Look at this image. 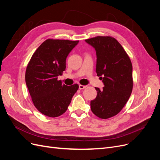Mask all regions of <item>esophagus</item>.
Instances as JSON below:
<instances>
[{
  "instance_id": "obj_1",
  "label": "esophagus",
  "mask_w": 160,
  "mask_h": 160,
  "mask_svg": "<svg viewBox=\"0 0 160 160\" xmlns=\"http://www.w3.org/2000/svg\"><path fill=\"white\" fill-rule=\"evenodd\" d=\"M86 85H79V89H85V88H86Z\"/></svg>"
}]
</instances>
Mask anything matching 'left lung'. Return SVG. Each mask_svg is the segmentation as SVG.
<instances>
[{"label":"left lung","mask_w":160,"mask_h":160,"mask_svg":"<svg viewBox=\"0 0 160 160\" xmlns=\"http://www.w3.org/2000/svg\"><path fill=\"white\" fill-rule=\"evenodd\" d=\"M85 42L96 51V72L102 80V89L95 88L97 97L91 101L96 116L108 119L119 113L132 92V64L120 43L111 37L98 36Z\"/></svg>","instance_id":"left-lung-1"}]
</instances>
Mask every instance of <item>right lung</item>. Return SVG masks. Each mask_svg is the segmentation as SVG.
<instances>
[{"mask_svg": "<svg viewBox=\"0 0 160 160\" xmlns=\"http://www.w3.org/2000/svg\"><path fill=\"white\" fill-rule=\"evenodd\" d=\"M79 41L47 39L38 47L28 63L25 72L27 88L35 108L50 118L63 114L79 89L59 81L66 68V59Z\"/></svg>", "mask_w": 160, "mask_h": 160, "instance_id": "right-lung-1", "label": "right lung"}]
</instances>
